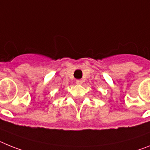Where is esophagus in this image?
Segmentation results:
<instances>
[{"label":"esophagus","instance_id":"obj_1","mask_svg":"<svg viewBox=\"0 0 150 150\" xmlns=\"http://www.w3.org/2000/svg\"><path fill=\"white\" fill-rule=\"evenodd\" d=\"M82 81L81 80H77L76 81V84H78V85H81V84H82Z\"/></svg>","mask_w":150,"mask_h":150}]
</instances>
